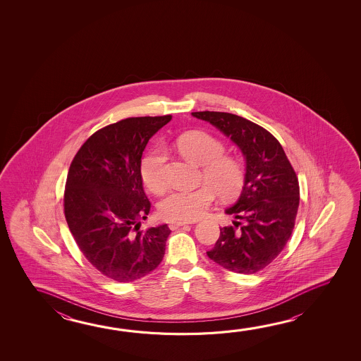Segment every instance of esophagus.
<instances>
[{
    "label": "esophagus",
    "instance_id": "obj_1",
    "mask_svg": "<svg viewBox=\"0 0 361 361\" xmlns=\"http://www.w3.org/2000/svg\"><path fill=\"white\" fill-rule=\"evenodd\" d=\"M186 224H188V221H171V223L169 224V227L173 231V229H178V228L186 226Z\"/></svg>",
    "mask_w": 361,
    "mask_h": 361
}]
</instances>
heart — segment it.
I'll list each match as a JSON object with an SVG mask.
<instances>
[{"instance_id":"1","label":"heart","mask_w":361,"mask_h":361,"mask_svg":"<svg viewBox=\"0 0 361 361\" xmlns=\"http://www.w3.org/2000/svg\"><path fill=\"white\" fill-rule=\"evenodd\" d=\"M176 146L185 159L202 167L204 183L194 189L171 190L159 202V214L171 221H192L202 218L216 194L229 199L240 192L245 180L243 167L237 159L226 156V147L212 134L194 130L183 133ZM165 147L157 145L142 159L140 176L147 189L159 194L165 189Z\"/></svg>"}]
</instances>
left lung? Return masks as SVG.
I'll return each mask as SVG.
<instances>
[{"mask_svg": "<svg viewBox=\"0 0 361 361\" xmlns=\"http://www.w3.org/2000/svg\"><path fill=\"white\" fill-rule=\"evenodd\" d=\"M191 115L231 138L246 161L240 197L226 209L235 221L221 228L207 255L229 271L255 274L278 257L290 238L299 207L297 175L281 145L264 128L229 113Z\"/></svg>", "mask_w": 361, "mask_h": 361, "instance_id": "left-lung-1", "label": "left lung"}]
</instances>
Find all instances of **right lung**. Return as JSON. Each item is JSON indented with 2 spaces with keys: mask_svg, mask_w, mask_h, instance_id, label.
I'll use <instances>...</instances> for the list:
<instances>
[{
  "mask_svg": "<svg viewBox=\"0 0 361 361\" xmlns=\"http://www.w3.org/2000/svg\"><path fill=\"white\" fill-rule=\"evenodd\" d=\"M171 115L128 118L92 134L70 166L64 215L77 246L102 275L129 283L164 259L167 224L140 231L151 209L140 176L148 140Z\"/></svg>",
  "mask_w": 361,
  "mask_h": 361,
  "instance_id": "1",
  "label": "right lung"
}]
</instances>
